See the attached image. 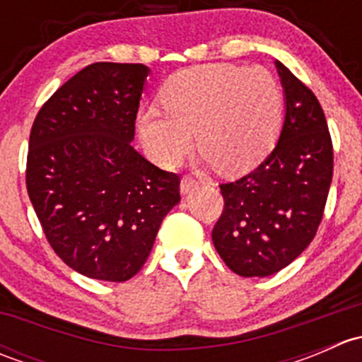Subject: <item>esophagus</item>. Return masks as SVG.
Here are the masks:
<instances>
[{
    "instance_id": "esophagus-1",
    "label": "esophagus",
    "mask_w": 362,
    "mask_h": 362,
    "mask_svg": "<svg viewBox=\"0 0 362 362\" xmlns=\"http://www.w3.org/2000/svg\"><path fill=\"white\" fill-rule=\"evenodd\" d=\"M198 187V180H194L192 177H184L180 180V192L182 194H189L192 189Z\"/></svg>"
}]
</instances>
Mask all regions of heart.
Listing matches in <instances>:
<instances>
[{
  "label": "heart",
  "instance_id": "1",
  "mask_svg": "<svg viewBox=\"0 0 362 362\" xmlns=\"http://www.w3.org/2000/svg\"><path fill=\"white\" fill-rule=\"evenodd\" d=\"M164 110L145 108L138 133L159 166L173 168L194 145L226 173L266 158L282 124V90L269 69L203 64L175 73L160 93Z\"/></svg>",
  "mask_w": 362,
  "mask_h": 362
}]
</instances>
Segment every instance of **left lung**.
Masks as SVG:
<instances>
[{
    "instance_id": "left-lung-1",
    "label": "left lung",
    "mask_w": 362,
    "mask_h": 362,
    "mask_svg": "<svg viewBox=\"0 0 362 362\" xmlns=\"http://www.w3.org/2000/svg\"><path fill=\"white\" fill-rule=\"evenodd\" d=\"M286 96L279 144L254 171L221 185L224 211L211 231L222 261L240 276H269L301 254L322 221L333 144L315 94L275 61Z\"/></svg>"
}]
</instances>
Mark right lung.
Wrapping results in <instances>:
<instances>
[{
    "mask_svg": "<svg viewBox=\"0 0 362 362\" xmlns=\"http://www.w3.org/2000/svg\"><path fill=\"white\" fill-rule=\"evenodd\" d=\"M145 64L94 63L40 108L29 134L25 185L43 233L71 269L126 282L180 202V178L131 145Z\"/></svg>",
    "mask_w": 362,
    "mask_h": 362,
    "instance_id": "right-lung-1",
    "label": "right lung"
}]
</instances>
